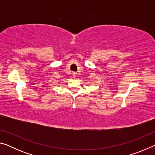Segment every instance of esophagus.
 <instances>
[{
  "label": "esophagus",
  "mask_w": 155,
  "mask_h": 155,
  "mask_svg": "<svg viewBox=\"0 0 155 155\" xmlns=\"http://www.w3.org/2000/svg\"><path fill=\"white\" fill-rule=\"evenodd\" d=\"M72 76H73V77L75 78V77H76V72H72Z\"/></svg>",
  "instance_id": "34e87169"
}]
</instances>
